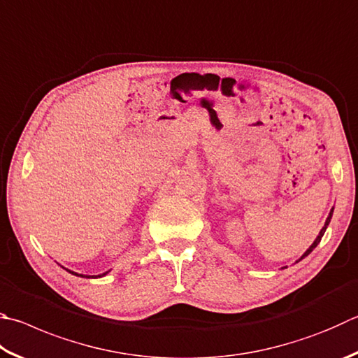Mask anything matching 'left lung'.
I'll return each instance as SVG.
<instances>
[{"mask_svg": "<svg viewBox=\"0 0 358 358\" xmlns=\"http://www.w3.org/2000/svg\"><path fill=\"white\" fill-rule=\"evenodd\" d=\"M332 213H334V210H332V211H330V214H329V217H327V220H326V224H324V227H322V230L320 231V235H317V238L315 239V243L310 245V249H308L307 252H305V253H303V257H302V258H305V257H307V255H308V253H310L311 250H313V249H315V247H316L317 244H320V241H321V238L324 236V231H326V229H327V225H329V222H330V219H332ZM302 258H301V259H302Z\"/></svg>", "mask_w": 358, "mask_h": 358, "instance_id": "1", "label": "left lung"}]
</instances>
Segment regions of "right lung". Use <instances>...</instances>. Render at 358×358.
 I'll return each mask as SVG.
<instances>
[{"label": "right lung", "instance_id": "add662e5", "mask_svg": "<svg viewBox=\"0 0 358 358\" xmlns=\"http://www.w3.org/2000/svg\"><path fill=\"white\" fill-rule=\"evenodd\" d=\"M70 272V271H69ZM71 274H75V272H71ZM105 274H106V272H105ZM105 274H101V275H105ZM75 275H80V274H75ZM101 275H99V277H101ZM80 277H83V275H80Z\"/></svg>", "mask_w": 358, "mask_h": 358}]
</instances>
